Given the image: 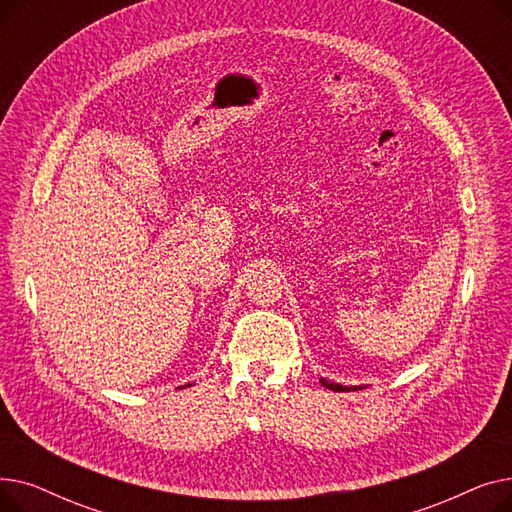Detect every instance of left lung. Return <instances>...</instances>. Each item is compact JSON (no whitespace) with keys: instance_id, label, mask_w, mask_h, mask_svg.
<instances>
[{"instance_id":"1","label":"left lung","mask_w":512,"mask_h":512,"mask_svg":"<svg viewBox=\"0 0 512 512\" xmlns=\"http://www.w3.org/2000/svg\"><path fill=\"white\" fill-rule=\"evenodd\" d=\"M321 384H324L328 390H334V392H344V390H361V388H357V386H340V384H334V382H326V380H321Z\"/></svg>"}]
</instances>
